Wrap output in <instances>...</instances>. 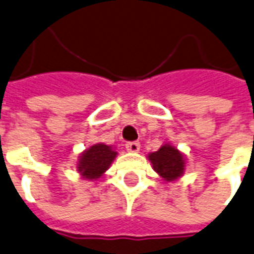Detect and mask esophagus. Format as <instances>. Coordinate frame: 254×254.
Here are the masks:
<instances>
[{
	"label": "esophagus",
	"mask_w": 254,
	"mask_h": 254,
	"mask_svg": "<svg viewBox=\"0 0 254 254\" xmlns=\"http://www.w3.org/2000/svg\"><path fill=\"white\" fill-rule=\"evenodd\" d=\"M126 148L129 152H137L140 149V143L139 141H128V143H126Z\"/></svg>",
	"instance_id": "1"
}]
</instances>
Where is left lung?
Wrapping results in <instances>:
<instances>
[{"label":"left lung","mask_w":254,"mask_h":254,"mask_svg":"<svg viewBox=\"0 0 254 254\" xmlns=\"http://www.w3.org/2000/svg\"><path fill=\"white\" fill-rule=\"evenodd\" d=\"M154 170L167 182H174L184 172L186 159L183 154L171 144H164L152 154L148 155Z\"/></svg>","instance_id":"8db88e82"}]
</instances>
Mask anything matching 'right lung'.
<instances>
[{
  "label": "right lung",
  "mask_w": 254,
  "mask_h": 254,
  "mask_svg": "<svg viewBox=\"0 0 254 254\" xmlns=\"http://www.w3.org/2000/svg\"><path fill=\"white\" fill-rule=\"evenodd\" d=\"M118 152L111 145L98 143L83 151L78 162V172L82 178L87 180L99 179L106 171L109 170Z\"/></svg>",
  "instance_id": "right-lung-1"
}]
</instances>
